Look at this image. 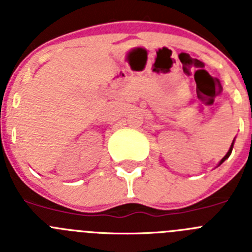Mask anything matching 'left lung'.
I'll return each mask as SVG.
<instances>
[{"label":"left lung","instance_id":"obj_1","mask_svg":"<svg viewBox=\"0 0 252 252\" xmlns=\"http://www.w3.org/2000/svg\"><path fill=\"white\" fill-rule=\"evenodd\" d=\"M232 149H233V141H232V145H231L230 150L227 151V154H226V155H224L223 158H222V160H221V161H220V164H218V165H221V164H222V162L224 161V160H226V159H228V157H230V155H231V153H232Z\"/></svg>","mask_w":252,"mask_h":252}]
</instances>
